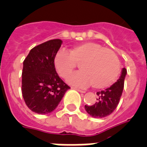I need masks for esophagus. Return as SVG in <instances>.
Listing matches in <instances>:
<instances>
[{"instance_id": "esophagus-1", "label": "esophagus", "mask_w": 147, "mask_h": 147, "mask_svg": "<svg viewBox=\"0 0 147 147\" xmlns=\"http://www.w3.org/2000/svg\"><path fill=\"white\" fill-rule=\"evenodd\" d=\"M72 88H73V89H75V90H76V91H78V92H81V93H85V92H86L85 91L81 90V89H80V88H76V87H72Z\"/></svg>"}]
</instances>
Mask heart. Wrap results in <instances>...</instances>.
Listing matches in <instances>:
<instances>
[{"label":"heart","mask_w":147,"mask_h":147,"mask_svg":"<svg viewBox=\"0 0 147 147\" xmlns=\"http://www.w3.org/2000/svg\"><path fill=\"white\" fill-rule=\"evenodd\" d=\"M79 64L80 71L68 76L67 82L78 87L92 83L95 88L109 87L119 74L120 62L113 51L99 43L86 42L74 47L70 53L59 51L54 58L57 73L66 78Z\"/></svg>","instance_id":"obj_1"}]
</instances>
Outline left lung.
<instances>
[{
  "label": "left lung",
  "instance_id": "left-lung-1",
  "mask_svg": "<svg viewBox=\"0 0 147 147\" xmlns=\"http://www.w3.org/2000/svg\"><path fill=\"white\" fill-rule=\"evenodd\" d=\"M127 71L123 67L119 79L105 90L97 92V101L93 105H85L88 114L94 118H104L111 114L119 102L124 88V81Z\"/></svg>",
  "mask_w": 147,
  "mask_h": 147
}]
</instances>
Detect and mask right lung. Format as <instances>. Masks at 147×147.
I'll return each instance as SVG.
<instances>
[{"instance_id": "1", "label": "right lung", "mask_w": 147, "mask_h": 147, "mask_svg": "<svg viewBox=\"0 0 147 147\" xmlns=\"http://www.w3.org/2000/svg\"><path fill=\"white\" fill-rule=\"evenodd\" d=\"M61 44L60 39L41 43L31 49L23 61V98L28 107L38 114L53 112L71 88L59 77L54 65Z\"/></svg>"}]
</instances>
